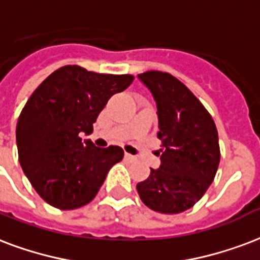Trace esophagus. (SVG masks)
Returning a JSON list of instances; mask_svg holds the SVG:
<instances>
[{"label": "esophagus", "mask_w": 260, "mask_h": 260, "mask_svg": "<svg viewBox=\"0 0 260 260\" xmlns=\"http://www.w3.org/2000/svg\"><path fill=\"white\" fill-rule=\"evenodd\" d=\"M125 158H126V159H128V161H131V162H134V161H136V159H138L136 156L131 155V154H128V152H125Z\"/></svg>", "instance_id": "obj_1"}]
</instances>
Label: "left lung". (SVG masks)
I'll return each instance as SVG.
<instances>
[{"instance_id":"1","label":"left lung","mask_w":260,"mask_h":260,"mask_svg":"<svg viewBox=\"0 0 260 260\" xmlns=\"http://www.w3.org/2000/svg\"><path fill=\"white\" fill-rule=\"evenodd\" d=\"M138 77L151 91L158 109L161 166L136 185L154 211L178 214L191 209L213 183L219 165L215 122L199 99L170 73L147 71Z\"/></svg>"}]
</instances>
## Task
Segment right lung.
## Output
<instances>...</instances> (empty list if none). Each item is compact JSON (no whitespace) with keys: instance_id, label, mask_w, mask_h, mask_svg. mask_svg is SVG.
I'll list each match as a JSON object with an SVG mask.
<instances>
[{"instance_id":"1","label":"right lung","mask_w":260,"mask_h":260,"mask_svg":"<svg viewBox=\"0 0 260 260\" xmlns=\"http://www.w3.org/2000/svg\"><path fill=\"white\" fill-rule=\"evenodd\" d=\"M134 82L132 75L95 73L65 65L47 76L20 113L16 143L21 169L38 195L59 210L90 203L124 151L95 147L92 124L112 95Z\"/></svg>"}]
</instances>
